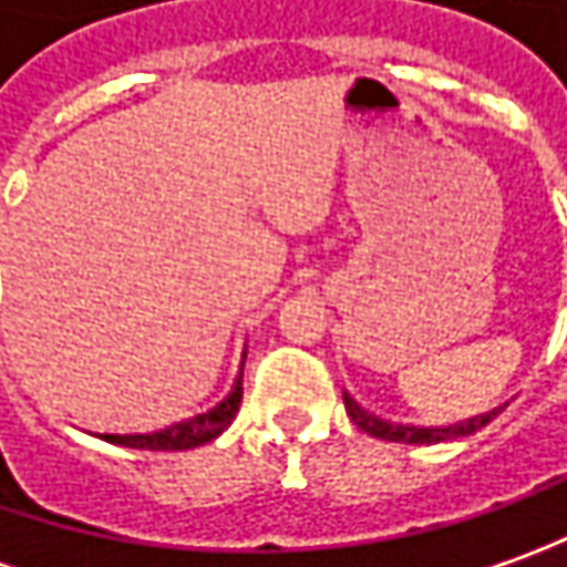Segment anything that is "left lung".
<instances>
[{
    "instance_id": "left-lung-1",
    "label": "left lung",
    "mask_w": 567,
    "mask_h": 567,
    "mask_svg": "<svg viewBox=\"0 0 567 567\" xmlns=\"http://www.w3.org/2000/svg\"><path fill=\"white\" fill-rule=\"evenodd\" d=\"M344 408H348V417L354 420L361 426L363 433L377 436V440H389V442H408V445H433V442H449V440H461V436H471L477 433L480 426H486L489 420L502 414V408H493L486 414H477V417L458 420V423H449V426H411V423H389V420L373 417L367 414L358 401L351 399L344 392Z\"/></svg>"
}]
</instances>
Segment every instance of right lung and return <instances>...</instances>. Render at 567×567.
<instances>
[{
  "mask_svg": "<svg viewBox=\"0 0 567 567\" xmlns=\"http://www.w3.org/2000/svg\"><path fill=\"white\" fill-rule=\"evenodd\" d=\"M247 354V351H245ZM241 377L235 380L231 392L225 395L219 404H213L204 414H194V417L178 420L166 430H156V433H134V436H118V433H103L100 440L115 442V445H127V449H150V452H185V449H197L206 445L216 436H223L225 430L231 426V420L241 408Z\"/></svg>",
  "mask_w": 567,
  "mask_h": 567,
  "instance_id": "1",
  "label": "right lung"
}]
</instances>
